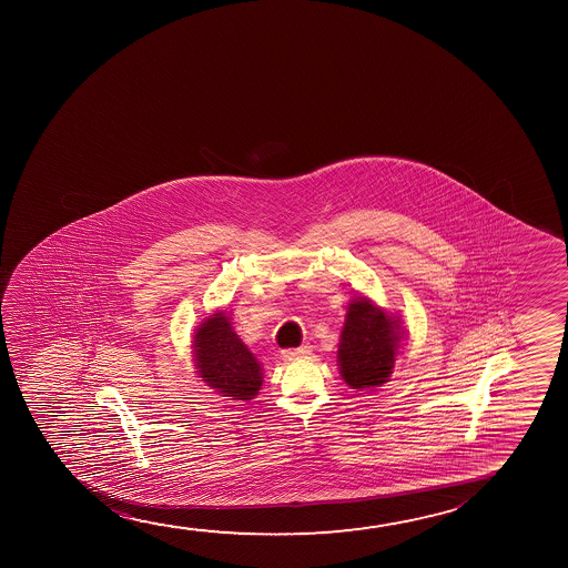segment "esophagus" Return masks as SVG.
I'll list each match as a JSON object with an SVG mask.
<instances>
[{"instance_id":"obj_1","label":"esophagus","mask_w":568,"mask_h":568,"mask_svg":"<svg viewBox=\"0 0 568 568\" xmlns=\"http://www.w3.org/2000/svg\"><path fill=\"white\" fill-rule=\"evenodd\" d=\"M308 355H311V347H308V345H303V347H298V349H287L281 353L283 361H298V358H306Z\"/></svg>"}]
</instances>
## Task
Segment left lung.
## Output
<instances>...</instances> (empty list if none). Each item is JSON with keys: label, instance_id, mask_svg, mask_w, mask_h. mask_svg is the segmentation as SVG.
I'll return each mask as SVG.
<instances>
[{"label": "left lung", "instance_id": "8db88e82", "mask_svg": "<svg viewBox=\"0 0 568 568\" xmlns=\"http://www.w3.org/2000/svg\"><path fill=\"white\" fill-rule=\"evenodd\" d=\"M404 337L399 316L368 296L351 298L337 345V366L345 384L351 389L381 388L394 373Z\"/></svg>", "mask_w": 568, "mask_h": 568}]
</instances>
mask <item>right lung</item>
Masks as SVG:
<instances>
[{"instance_id": "1", "label": "right lung", "mask_w": 568, "mask_h": 568, "mask_svg": "<svg viewBox=\"0 0 568 568\" xmlns=\"http://www.w3.org/2000/svg\"><path fill=\"white\" fill-rule=\"evenodd\" d=\"M197 378L234 402H250L264 384V368L256 355L234 332L226 311L203 320L192 339Z\"/></svg>"}]
</instances>
